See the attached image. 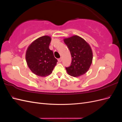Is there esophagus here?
Masks as SVG:
<instances>
[{"label":"esophagus","mask_w":122,"mask_h":122,"mask_svg":"<svg viewBox=\"0 0 122 122\" xmlns=\"http://www.w3.org/2000/svg\"><path fill=\"white\" fill-rule=\"evenodd\" d=\"M62 61V58H58V61L59 62H61Z\"/></svg>","instance_id":"1"}]
</instances>
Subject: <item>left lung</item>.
<instances>
[{
    "label": "left lung",
    "instance_id": "left-lung-1",
    "mask_svg": "<svg viewBox=\"0 0 122 122\" xmlns=\"http://www.w3.org/2000/svg\"><path fill=\"white\" fill-rule=\"evenodd\" d=\"M72 57L71 65L66 69L70 75L79 77L86 73L92 63L93 52L86 41L78 36L64 39Z\"/></svg>",
    "mask_w": 122,
    "mask_h": 122
}]
</instances>
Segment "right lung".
I'll list each match as a JSON object with an SVG mask.
<instances>
[{
  "label": "right lung",
  "mask_w": 122,
  "mask_h": 122,
  "mask_svg": "<svg viewBox=\"0 0 122 122\" xmlns=\"http://www.w3.org/2000/svg\"><path fill=\"white\" fill-rule=\"evenodd\" d=\"M50 36H41L32 42L26 52L25 58L29 68L35 74L45 77L51 74L57 62L49 49Z\"/></svg>",
  "instance_id": "obj_1"
}]
</instances>
